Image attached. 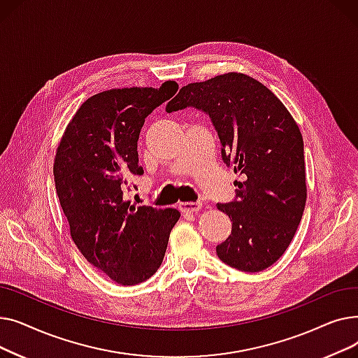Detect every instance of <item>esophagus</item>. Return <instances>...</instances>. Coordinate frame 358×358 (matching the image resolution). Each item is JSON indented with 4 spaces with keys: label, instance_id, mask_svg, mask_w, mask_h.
Returning a JSON list of instances; mask_svg holds the SVG:
<instances>
[{
    "label": "esophagus",
    "instance_id": "obj_1",
    "mask_svg": "<svg viewBox=\"0 0 358 358\" xmlns=\"http://www.w3.org/2000/svg\"><path fill=\"white\" fill-rule=\"evenodd\" d=\"M201 209L200 201H182L180 203V210L182 213H197Z\"/></svg>",
    "mask_w": 358,
    "mask_h": 358
}]
</instances>
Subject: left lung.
<instances>
[{"instance_id": "1", "label": "left lung", "mask_w": 358, "mask_h": 358, "mask_svg": "<svg viewBox=\"0 0 358 358\" xmlns=\"http://www.w3.org/2000/svg\"><path fill=\"white\" fill-rule=\"evenodd\" d=\"M208 113L234 173L236 200L216 204L232 222L217 257L236 270L258 273L286 252L302 220L308 187L303 138L290 111L259 81L241 72L187 84L165 107Z\"/></svg>"}]
</instances>
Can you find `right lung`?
I'll use <instances>...</instances> for the list:
<instances>
[{
  "label": "right lung",
  "instance_id": "1",
  "mask_svg": "<svg viewBox=\"0 0 358 358\" xmlns=\"http://www.w3.org/2000/svg\"><path fill=\"white\" fill-rule=\"evenodd\" d=\"M177 90L176 81H166L91 96L56 149L55 185L71 238L90 264L122 286L157 273L180 219L176 209L136 208L123 197L127 180L143 174L138 139L145 117Z\"/></svg>",
  "mask_w": 358,
  "mask_h": 358
}]
</instances>
